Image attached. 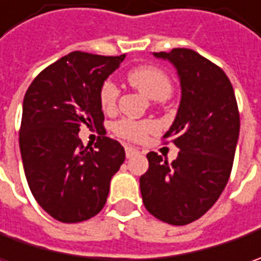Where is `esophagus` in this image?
Masks as SVG:
<instances>
[{"label":"esophagus","instance_id":"obj_1","mask_svg":"<svg viewBox=\"0 0 261 261\" xmlns=\"http://www.w3.org/2000/svg\"><path fill=\"white\" fill-rule=\"evenodd\" d=\"M125 151H126V156H127V158H130V156L138 155V154H139V151H138L136 148H134V146H129V145L125 146Z\"/></svg>","mask_w":261,"mask_h":261}]
</instances>
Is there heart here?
I'll use <instances>...</instances> for the list:
<instances>
[{"label": "heart", "mask_w": 261, "mask_h": 261, "mask_svg": "<svg viewBox=\"0 0 261 261\" xmlns=\"http://www.w3.org/2000/svg\"><path fill=\"white\" fill-rule=\"evenodd\" d=\"M127 80L136 90L144 93L146 97L164 101L173 93V83L170 76L160 68L154 65H141L134 68L129 74ZM119 98V87L115 81L106 80L98 90V101L105 112H113ZM158 126L155 122L149 119L135 120L123 117L113 125V132L116 136L130 141V142H142L149 134L156 132Z\"/></svg>", "instance_id": "b5f03b06"}]
</instances>
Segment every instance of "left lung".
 Returning a JSON list of instances; mask_svg holds the SVG:
<instances>
[{
    "label": "left lung",
    "mask_w": 261,
    "mask_h": 261,
    "mask_svg": "<svg viewBox=\"0 0 261 261\" xmlns=\"http://www.w3.org/2000/svg\"><path fill=\"white\" fill-rule=\"evenodd\" d=\"M154 55L168 59L180 76L181 101L163 136L180 152L173 163L154 151L146 154L149 167L139 178L141 195L156 219L187 225L214 206L229 180L240 112L229 78L209 59L185 47Z\"/></svg>",
    "instance_id": "8db88e82"
}]
</instances>
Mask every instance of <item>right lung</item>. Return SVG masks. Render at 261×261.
Returning a JSON list of instances; mask_svg holds the SVG:
<instances>
[{
  "label": "right lung",
  "mask_w": 261,
  "mask_h": 261,
  "mask_svg": "<svg viewBox=\"0 0 261 261\" xmlns=\"http://www.w3.org/2000/svg\"><path fill=\"white\" fill-rule=\"evenodd\" d=\"M125 55L71 52L45 68L25 91L20 151L32 195L59 222L75 224L106 205L125 149L109 136L94 148L78 138L83 125L105 129L98 90Z\"/></svg>",
  "instance_id": "1"
}]
</instances>
